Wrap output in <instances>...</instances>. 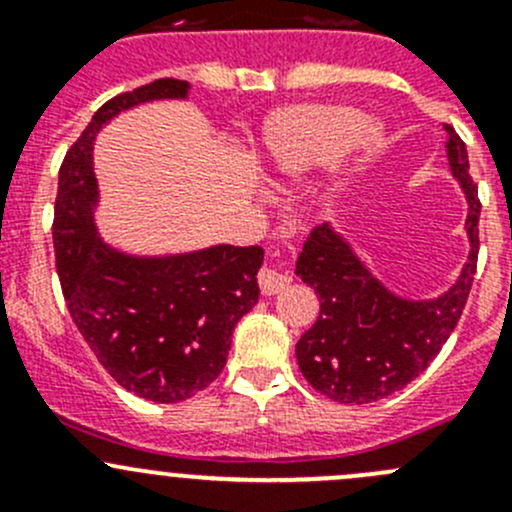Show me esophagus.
<instances>
[{
  "mask_svg": "<svg viewBox=\"0 0 512 512\" xmlns=\"http://www.w3.org/2000/svg\"><path fill=\"white\" fill-rule=\"evenodd\" d=\"M257 282H260L262 294H277L289 285V275L287 272H280L277 267L265 265L260 270V275H257Z\"/></svg>",
  "mask_w": 512,
  "mask_h": 512,
  "instance_id": "obj_1",
  "label": "esophagus"
}]
</instances>
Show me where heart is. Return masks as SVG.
<instances>
[{
	"label": "heart",
	"instance_id": "1",
	"mask_svg": "<svg viewBox=\"0 0 512 512\" xmlns=\"http://www.w3.org/2000/svg\"><path fill=\"white\" fill-rule=\"evenodd\" d=\"M352 103H289L265 118L257 141L260 168L275 180H297L334 158V185L374 146L379 128Z\"/></svg>",
	"mask_w": 512,
	"mask_h": 512
}]
</instances>
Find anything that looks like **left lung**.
<instances>
[{
    "instance_id": "left-lung-1",
    "label": "left lung",
    "mask_w": 512,
    "mask_h": 512,
    "mask_svg": "<svg viewBox=\"0 0 512 512\" xmlns=\"http://www.w3.org/2000/svg\"><path fill=\"white\" fill-rule=\"evenodd\" d=\"M446 133L448 163L471 205V255L446 294L428 302L399 299L329 225H317L304 240L297 275L319 294V317L297 342V364L327 399L374 404L396 394L428 369L461 319L478 265L480 200L466 143L451 126Z\"/></svg>"
}]
</instances>
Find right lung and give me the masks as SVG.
Listing matches in <instances>:
<instances>
[{"instance_id": "add662e5", "label": "right lung", "mask_w": 512, "mask_h": 512, "mask_svg": "<svg viewBox=\"0 0 512 512\" xmlns=\"http://www.w3.org/2000/svg\"><path fill=\"white\" fill-rule=\"evenodd\" d=\"M185 96L188 81L158 79L103 103L66 151L51 225L61 292L81 337L123 389L156 404L190 399L218 379L232 329L260 297L265 257L257 245L131 257L96 235V133L138 103Z\"/></svg>"}]
</instances>
